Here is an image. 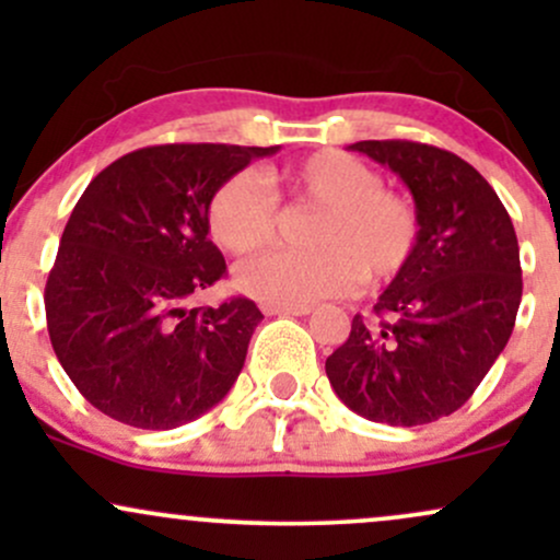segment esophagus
<instances>
[{
	"label": "esophagus",
	"mask_w": 560,
	"mask_h": 560,
	"mask_svg": "<svg viewBox=\"0 0 560 560\" xmlns=\"http://www.w3.org/2000/svg\"><path fill=\"white\" fill-rule=\"evenodd\" d=\"M311 311V305H271V302L262 305V313H266V316H307Z\"/></svg>",
	"instance_id": "34e87169"
}]
</instances>
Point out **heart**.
<instances>
[{
    "label": "heart",
    "mask_w": 560,
    "mask_h": 560,
    "mask_svg": "<svg viewBox=\"0 0 560 560\" xmlns=\"http://www.w3.org/2000/svg\"><path fill=\"white\" fill-rule=\"evenodd\" d=\"M294 202L320 208L313 253H271L236 273L242 292L271 305H307L369 284H387L408 271L421 236L416 205L384 189V176L361 158L320 150L276 173ZM208 226L231 255H253L273 244L279 197L255 173L226 178L210 199Z\"/></svg>",
    "instance_id": "b5f03b06"
}]
</instances>
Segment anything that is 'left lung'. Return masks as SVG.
Wrapping results in <instances>:
<instances>
[{
    "mask_svg": "<svg viewBox=\"0 0 560 560\" xmlns=\"http://www.w3.org/2000/svg\"><path fill=\"white\" fill-rule=\"evenodd\" d=\"M413 195L421 236L408 271L378 294L376 318H352L326 358L347 408L389 427H419L458 410L498 361L522 305L511 215L485 176L421 141H355Z\"/></svg>",
    "mask_w": 560,
    "mask_h": 560,
    "instance_id": "left-lung-1",
    "label": "left lung"
}]
</instances>
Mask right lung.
I'll return each instance as SVG.
<instances>
[{"mask_svg":"<svg viewBox=\"0 0 560 560\" xmlns=\"http://www.w3.org/2000/svg\"><path fill=\"white\" fill-rule=\"evenodd\" d=\"M279 147L158 144L96 173L44 289L55 355L75 389L110 419L176 429L234 387L255 326L253 300L186 307L226 276L208 240L210 199Z\"/></svg>","mask_w":560,"mask_h":560,"instance_id":"obj_1","label":"right lung"}]
</instances>
